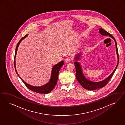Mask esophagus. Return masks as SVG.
I'll use <instances>...</instances> for the list:
<instances>
[{"label":"esophagus","instance_id":"34e87169","mask_svg":"<svg viewBox=\"0 0 125 125\" xmlns=\"http://www.w3.org/2000/svg\"><path fill=\"white\" fill-rule=\"evenodd\" d=\"M72 60V59H71V58L70 57H66V58H65V61L66 62H70Z\"/></svg>","mask_w":125,"mask_h":125}]
</instances>
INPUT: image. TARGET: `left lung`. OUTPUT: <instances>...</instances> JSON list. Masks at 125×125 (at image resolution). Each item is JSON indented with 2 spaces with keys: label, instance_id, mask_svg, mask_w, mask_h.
Wrapping results in <instances>:
<instances>
[{
  "label": "left lung",
  "instance_id": "left-lung-1",
  "mask_svg": "<svg viewBox=\"0 0 125 125\" xmlns=\"http://www.w3.org/2000/svg\"><path fill=\"white\" fill-rule=\"evenodd\" d=\"M99 33L101 35H104V36L109 35L110 37L113 38L114 40H115V43L116 53L117 54L118 59V63L116 67L114 70L113 72L106 79L103 80L102 81L99 82H91V81H90L87 79L84 76L83 74V72H82V68L81 67V65L77 61L75 62L74 64H75V66L76 70V78L77 80L78 83L82 85V86L84 88L89 90H94L95 89L100 88H102V87H104V86H105L106 85H107V84L109 83L110 80L111 79L112 76H113L115 72L116 68L117 67L118 63H119V54H118V51L117 46L115 38H114L111 35V34H110V33L104 30L103 28H99ZM80 56V54H77L75 58V60H79Z\"/></svg>",
  "mask_w": 125,
  "mask_h": 125
}]
</instances>
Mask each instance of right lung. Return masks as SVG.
Returning a JSON list of instances; mask_svg holds the SVG:
<instances>
[{"label":"right lung","mask_w":125,"mask_h":125,"mask_svg":"<svg viewBox=\"0 0 125 125\" xmlns=\"http://www.w3.org/2000/svg\"><path fill=\"white\" fill-rule=\"evenodd\" d=\"M27 35H28L27 34L26 35H25L24 37H23L19 41V42H18L17 46H16V49H15V56H16V54L17 51V49L18 48L20 43L21 41V40H23L24 38H26ZM63 64H64V61H62L60 62V63H59L55 65L53 67V69H52V74H51V78L50 79V81L45 85H44L43 86H41V87H33V86H31L30 85L28 84L25 81H24L22 79V78H21V77L19 76L16 70V69L15 68V72H16V73L17 74V75L19 76V77L21 78V79L22 80L23 83H24V84L26 85V86L28 88H29L30 90H31L32 91L35 92L36 93H39V94H48V93H50V92L52 91L53 89L54 88V87H55V86L57 84L58 75H59V72L60 70L61 69V67L62 66ZM14 66H15V60H14Z\"/></svg>","instance_id":"add662e5"}]
</instances>
